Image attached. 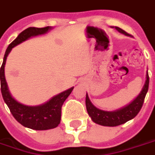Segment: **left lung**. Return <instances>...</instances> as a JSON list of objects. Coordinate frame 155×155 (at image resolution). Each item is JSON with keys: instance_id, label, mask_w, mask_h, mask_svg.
I'll return each instance as SVG.
<instances>
[{"instance_id": "1", "label": "left lung", "mask_w": 155, "mask_h": 155, "mask_svg": "<svg viewBox=\"0 0 155 155\" xmlns=\"http://www.w3.org/2000/svg\"><path fill=\"white\" fill-rule=\"evenodd\" d=\"M115 28L118 32H122L125 35H128L127 32H125L124 30L118 27H115ZM149 74L147 72L145 84H144L143 87L142 89L140 94L128 106H127L125 107L115 111H106L96 108L91 102V101H90L88 97V95L86 94L85 105H86V110H87L89 116L91 117L94 123L102 125V126L115 127L127 123V121L134 118L136 116L138 115L139 111L141 110L143 101H144L146 94H147L148 90H149Z\"/></svg>"}]
</instances>
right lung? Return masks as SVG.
I'll use <instances>...</instances> for the list:
<instances>
[{
	"label": "right lung",
	"mask_w": 155,
	"mask_h": 155,
	"mask_svg": "<svg viewBox=\"0 0 155 155\" xmlns=\"http://www.w3.org/2000/svg\"><path fill=\"white\" fill-rule=\"evenodd\" d=\"M49 29H51V28L49 27H45L41 28H28L24 31H22L6 48L3 59V63L0 70L1 91L4 101L9 107L14 118L18 123H21L22 126L34 130H47L58 127V125L60 123V119H61V108L63 104L67 99V97L70 96L74 87L54 96L51 100H49L47 103L44 105L38 107L25 106L19 103L11 96L5 78L4 69L6 64V57L8 56L12 48L17 46V44L24 42L25 40L28 39L31 37L44 34Z\"/></svg>",
	"instance_id": "obj_1"
}]
</instances>
